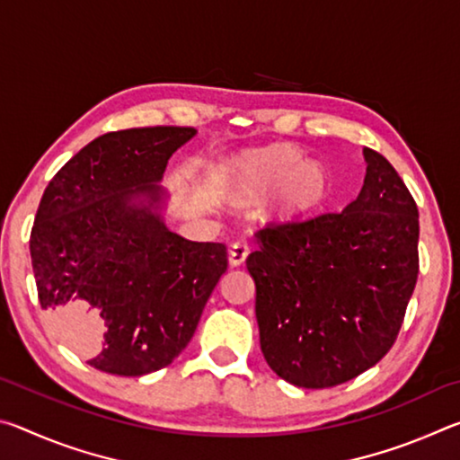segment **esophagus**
Instances as JSON below:
<instances>
[{"instance_id":"1","label":"esophagus","mask_w":460,"mask_h":460,"mask_svg":"<svg viewBox=\"0 0 460 460\" xmlns=\"http://www.w3.org/2000/svg\"><path fill=\"white\" fill-rule=\"evenodd\" d=\"M247 255H249L247 243H243V241H235V243H233L231 249H229V263H231V268L243 266V261L247 260Z\"/></svg>"}]
</instances>
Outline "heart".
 <instances>
[{"mask_svg":"<svg viewBox=\"0 0 460 460\" xmlns=\"http://www.w3.org/2000/svg\"><path fill=\"white\" fill-rule=\"evenodd\" d=\"M270 194L263 207L270 219L294 221L318 207L326 194L324 170L306 162L298 147L278 144L233 160L229 197L249 205Z\"/></svg>","mask_w":460,"mask_h":460,"instance_id":"obj_1","label":"heart"}]
</instances>
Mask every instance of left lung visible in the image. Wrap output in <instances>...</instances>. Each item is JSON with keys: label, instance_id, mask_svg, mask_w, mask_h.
<instances>
[{"label": "left lung", "instance_id": "left-lung-1", "mask_svg": "<svg viewBox=\"0 0 460 460\" xmlns=\"http://www.w3.org/2000/svg\"><path fill=\"white\" fill-rule=\"evenodd\" d=\"M363 189L341 213L268 225L247 270L260 345L288 384L323 389L373 367L402 329L418 279V207L365 147Z\"/></svg>", "mask_w": 460, "mask_h": 460}]
</instances>
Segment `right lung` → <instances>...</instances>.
I'll return each instance as SVG.
<instances>
[{
  "instance_id": "1",
  "label": "right lung",
  "mask_w": 460,
  "mask_h": 460,
  "mask_svg": "<svg viewBox=\"0 0 460 460\" xmlns=\"http://www.w3.org/2000/svg\"><path fill=\"white\" fill-rule=\"evenodd\" d=\"M194 128H134L99 136L52 178L30 255L38 300L91 367L139 377L189 345L227 270V247L170 231L160 186Z\"/></svg>"
}]
</instances>
